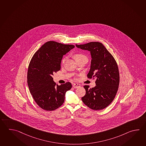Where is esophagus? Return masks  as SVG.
<instances>
[{
  "instance_id": "esophagus-1",
  "label": "esophagus",
  "mask_w": 146,
  "mask_h": 146,
  "mask_svg": "<svg viewBox=\"0 0 146 146\" xmlns=\"http://www.w3.org/2000/svg\"><path fill=\"white\" fill-rule=\"evenodd\" d=\"M80 86V85L79 84L74 83L73 84V87L74 88H78Z\"/></svg>"
}]
</instances>
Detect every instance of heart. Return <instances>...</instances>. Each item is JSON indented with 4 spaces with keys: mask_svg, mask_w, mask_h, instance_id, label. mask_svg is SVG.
<instances>
[{
    "mask_svg": "<svg viewBox=\"0 0 146 146\" xmlns=\"http://www.w3.org/2000/svg\"><path fill=\"white\" fill-rule=\"evenodd\" d=\"M74 58L75 60L76 61H78V60L82 58H87L86 56H85L84 54H75L74 56ZM66 58H63L62 60V63H64L65 61H66Z\"/></svg>",
    "mask_w": 146,
    "mask_h": 146,
    "instance_id": "b5f03b06",
    "label": "heart"
}]
</instances>
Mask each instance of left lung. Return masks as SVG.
Returning <instances> with one entry per match:
<instances>
[{"mask_svg": "<svg viewBox=\"0 0 146 146\" xmlns=\"http://www.w3.org/2000/svg\"><path fill=\"white\" fill-rule=\"evenodd\" d=\"M76 46L90 52L92 61L87 78L95 79L96 85L92 88L88 85L84 86L86 94L82 100L92 110L104 109L113 101L119 88V71L116 61L101 42H90Z\"/></svg>", "mask_w": 146, "mask_h": 146, "instance_id": "8db88e82", "label": "left lung"}]
</instances>
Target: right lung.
I'll list each match as a JSON object with an SVG mask.
<instances>
[{
    "label": "right lung",
    "instance_id": "add662e5",
    "mask_svg": "<svg viewBox=\"0 0 146 146\" xmlns=\"http://www.w3.org/2000/svg\"><path fill=\"white\" fill-rule=\"evenodd\" d=\"M75 47L54 41L46 42L34 54L27 71V84L34 100L39 107L54 111L62 105L66 92L72 84L66 82L58 85L54 82V73L61 68L63 55Z\"/></svg>",
    "mask_w": 146,
    "mask_h": 146
}]
</instances>
